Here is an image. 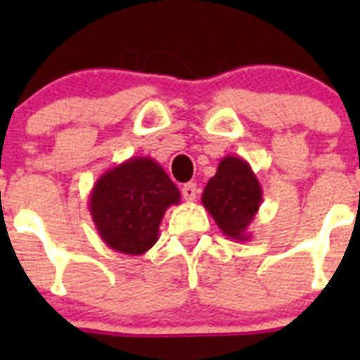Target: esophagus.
Masks as SVG:
<instances>
[{
  "label": "esophagus",
  "mask_w": 360,
  "mask_h": 360,
  "mask_svg": "<svg viewBox=\"0 0 360 360\" xmlns=\"http://www.w3.org/2000/svg\"><path fill=\"white\" fill-rule=\"evenodd\" d=\"M197 193H198V188H197V184H195V183H188V184H184V186H183L184 200L193 202L195 198H197Z\"/></svg>",
  "instance_id": "34e87169"
}]
</instances>
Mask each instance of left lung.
<instances>
[{
	"label": "left lung",
	"instance_id": "left-lung-1",
	"mask_svg": "<svg viewBox=\"0 0 360 360\" xmlns=\"http://www.w3.org/2000/svg\"><path fill=\"white\" fill-rule=\"evenodd\" d=\"M263 202L256 174L244 158L226 155L202 193V203L224 237L237 242L250 238L249 226Z\"/></svg>",
	"mask_w": 360,
	"mask_h": 360
}]
</instances>
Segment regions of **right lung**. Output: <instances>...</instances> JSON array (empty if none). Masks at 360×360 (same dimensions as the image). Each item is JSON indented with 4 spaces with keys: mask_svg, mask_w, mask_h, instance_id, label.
I'll list each match as a JSON object with an SVG mask.
<instances>
[{
    "mask_svg": "<svg viewBox=\"0 0 360 360\" xmlns=\"http://www.w3.org/2000/svg\"><path fill=\"white\" fill-rule=\"evenodd\" d=\"M179 202V190L158 162L134 157L101 174L89 209L108 248L141 256L157 244L165 210Z\"/></svg>",
    "mask_w": 360,
    "mask_h": 360,
    "instance_id": "add662e5",
    "label": "right lung"
}]
</instances>
